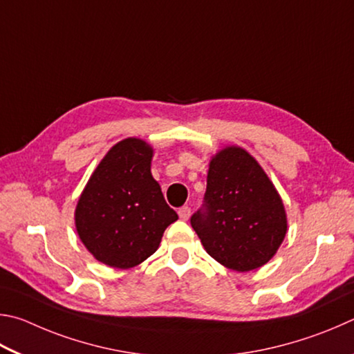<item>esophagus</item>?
Returning a JSON list of instances; mask_svg holds the SVG:
<instances>
[{
    "instance_id": "esophagus-1",
    "label": "esophagus",
    "mask_w": 354,
    "mask_h": 354,
    "mask_svg": "<svg viewBox=\"0 0 354 354\" xmlns=\"http://www.w3.org/2000/svg\"><path fill=\"white\" fill-rule=\"evenodd\" d=\"M189 214H191L189 207H182L180 209H178V216H180L182 221H188L189 219Z\"/></svg>"
}]
</instances>
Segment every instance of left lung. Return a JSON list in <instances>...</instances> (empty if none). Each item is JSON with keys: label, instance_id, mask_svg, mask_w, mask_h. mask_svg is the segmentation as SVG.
<instances>
[{"label": "left lung", "instance_id": "8db88e82", "mask_svg": "<svg viewBox=\"0 0 354 354\" xmlns=\"http://www.w3.org/2000/svg\"><path fill=\"white\" fill-rule=\"evenodd\" d=\"M203 202L191 216V225L208 255L227 269L261 268L286 236L281 197L243 147H224L209 161Z\"/></svg>", "mask_w": 354, "mask_h": 354}]
</instances>
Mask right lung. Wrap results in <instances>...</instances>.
Wrapping results in <instances>:
<instances>
[{"label":"right lung","mask_w":354,"mask_h":354,"mask_svg":"<svg viewBox=\"0 0 354 354\" xmlns=\"http://www.w3.org/2000/svg\"><path fill=\"white\" fill-rule=\"evenodd\" d=\"M153 149L126 138L110 149L79 197L74 221L80 241L97 261L130 269L158 249L178 219L151 174Z\"/></svg>","instance_id":"obj_1"}]
</instances>
